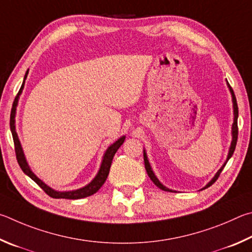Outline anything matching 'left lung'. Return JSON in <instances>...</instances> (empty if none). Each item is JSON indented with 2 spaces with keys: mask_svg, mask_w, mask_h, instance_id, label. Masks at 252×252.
<instances>
[{
  "mask_svg": "<svg viewBox=\"0 0 252 252\" xmlns=\"http://www.w3.org/2000/svg\"><path fill=\"white\" fill-rule=\"evenodd\" d=\"M228 86H229V88H230V92H231V95H232V101H233V113H235V118H233V124H232V142H231L230 149H229V154H228L227 161H228L229 159H230V157L233 155V152H235V149H236V145H237V139H238V104H237V99H236L235 93H233L231 86L229 85V83H228ZM144 161H145V168H146L147 174H148V176H149V178L152 179V182H153L154 184H155L158 188L161 189V190H164V191H174V190H171V189H168V188H166L165 186H162V185L159 183V180H158V179L156 178L155 174L153 173V170H152V168H151V165H149L148 159H147V156H146V153H145V152H144ZM227 161L224 162V164H223V166L221 167V168H220V169L218 170V173L216 174V176H215V177L213 178V180H211V182H210L208 185H207V186H206L205 188H202V189H206V188L210 187L211 185H213V184L216 182V180L218 179L219 175L221 174V171H222V169H223V167L226 166V164H227Z\"/></svg>",
  "mask_w": 252,
  "mask_h": 252,
  "instance_id": "8db88e82",
  "label": "left lung"
}]
</instances>
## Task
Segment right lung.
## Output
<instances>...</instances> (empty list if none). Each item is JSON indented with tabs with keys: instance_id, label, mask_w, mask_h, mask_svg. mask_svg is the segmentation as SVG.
<instances>
[{
	"instance_id": "add662e5",
	"label": "right lung",
	"mask_w": 252,
	"mask_h": 252,
	"mask_svg": "<svg viewBox=\"0 0 252 252\" xmlns=\"http://www.w3.org/2000/svg\"><path fill=\"white\" fill-rule=\"evenodd\" d=\"M28 73H29V70L26 72L25 76H24V82H25L26 76H28ZM24 82H23V84H22L19 93H17V96L15 97L14 103H13V107L11 110V117H10V127H11L13 140H14L15 155H16V159H17V162H19L21 169L23 170V173L28 175L31 179H33L34 182L36 183L38 186L41 187L43 190L52 198H56V199H60V198H64V199H81V198H85V197L94 195L95 192L99 190V188L103 186L104 183L106 182V179H107L113 158L115 156V154H116L117 149L123 145L124 140H125V136H123V137L119 138L116 143H114L112 146L108 147V149L106 151L105 155H104L103 161H101V166L99 168L98 174L96 175V177L93 179L92 182L87 185V186H85L84 188H81V189H77V190H74V191L60 192V191L53 190L52 188L46 186V185L44 184L41 179H38L36 176L32 173V170L30 169L28 162H26V160H25V157H24L23 151H22L20 140H19V138H17V134L15 131V119H14L15 118V109H16V105H17V99H19V95L22 93V90H23Z\"/></svg>"
}]
</instances>
